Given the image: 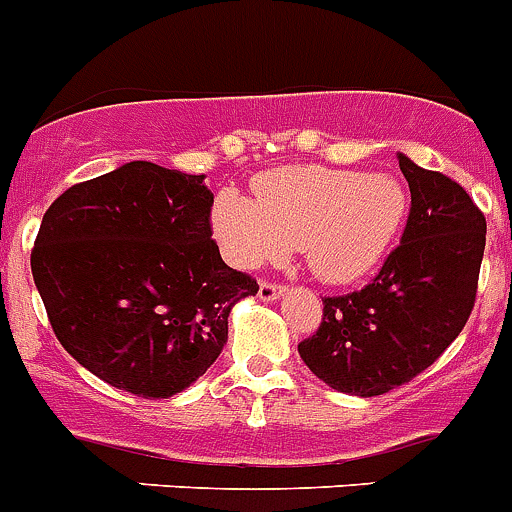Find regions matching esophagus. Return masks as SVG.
Listing matches in <instances>:
<instances>
[{"mask_svg":"<svg viewBox=\"0 0 512 512\" xmlns=\"http://www.w3.org/2000/svg\"><path fill=\"white\" fill-rule=\"evenodd\" d=\"M282 292H285V287L277 285V282H266L264 279V282L259 285V298L264 300V303H269V300H277Z\"/></svg>","mask_w":512,"mask_h":512,"instance_id":"esophagus-1","label":"esophagus"}]
</instances>
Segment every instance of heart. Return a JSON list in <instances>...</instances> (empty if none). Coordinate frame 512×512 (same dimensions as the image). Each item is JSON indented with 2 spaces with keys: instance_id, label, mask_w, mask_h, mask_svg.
<instances>
[{
  "instance_id": "obj_1",
  "label": "heart",
  "mask_w": 512,
  "mask_h": 512,
  "mask_svg": "<svg viewBox=\"0 0 512 512\" xmlns=\"http://www.w3.org/2000/svg\"><path fill=\"white\" fill-rule=\"evenodd\" d=\"M409 196L388 173L323 165L279 168L253 181V202L238 191L214 199L212 230L230 264L259 269L300 248L323 282H355L373 272L404 225Z\"/></svg>"
}]
</instances>
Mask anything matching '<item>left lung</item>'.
I'll return each mask as SVG.
<instances>
[{"instance_id":"8db88e82","label":"left lung","mask_w":512,"mask_h":512,"mask_svg":"<svg viewBox=\"0 0 512 512\" xmlns=\"http://www.w3.org/2000/svg\"><path fill=\"white\" fill-rule=\"evenodd\" d=\"M412 207L401 243L357 292L323 298L321 326L298 344L323 383L381 396L427 370L461 334L479 285L487 220L464 186L399 155Z\"/></svg>"}]
</instances>
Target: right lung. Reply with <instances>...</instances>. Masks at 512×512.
<instances>
[{
    "instance_id": "add662e5",
    "label": "right lung",
    "mask_w": 512,
    "mask_h": 512,
    "mask_svg": "<svg viewBox=\"0 0 512 512\" xmlns=\"http://www.w3.org/2000/svg\"><path fill=\"white\" fill-rule=\"evenodd\" d=\"M204 176L134 160L46 209L30 253L61 347L142 399L189 388L220 357L256 279L222 261Z\"/></svg>"
}]
</instances>
